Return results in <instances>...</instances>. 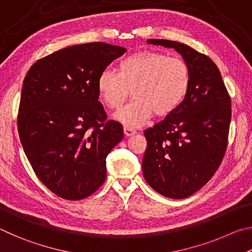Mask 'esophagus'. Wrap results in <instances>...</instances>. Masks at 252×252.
Segmentation results:
<instances>
[{"instance_id":"1","label":"esophagus","mask_w":252,"mask_h":252,"mask_svg":"<svg viewBox=\"0 0 252 252\" xmlns=\"http://www.w3.org/2000/svg\"><path fill=\"white\" fill-rule=\"evenodd\" d=\"M123 132H125L126 136H131V135L135 134V130L132 129V127H129V126L123 127Z\"/></svg>"}]
</instances>
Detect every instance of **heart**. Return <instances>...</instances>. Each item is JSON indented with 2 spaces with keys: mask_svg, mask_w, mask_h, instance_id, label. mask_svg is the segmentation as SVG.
<instances>
[{
  "mask_svg": "<svg viewBox=\"0 0 252 252\" xmlns=\"http://www.w3.org/2000/svg\"><path fill=\"white\" fill-rule=\"evenodd\" d=\"M191 82L190 67L180 58L156 51H140L119 63V73L104 70L96 88L102 102L110 109L121 108L132 91L133 100L114 118L126 126L143 125L157 117L173 113L186 99Z\"/></svg>",
  "mask_w": 252,
  "mask_h": 252,
  "instance_id": "b5f03b06",
  "label": "heart"
}]
</instances>
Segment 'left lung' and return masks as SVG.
Wrapping results in <instances>:
<instances>
[{"mask_svg": "<svg viewBox=\"0 0 252 252\" xmlns=\"http://www.w3.org/2000/svg\"><path fill=\"white\" fill-rule=\"evenodd\" d=\"M149 44L174 49L190 67L191 82L182 104L144 131L148 146L143 176L158 193L183 199L210 180L227 150L231 100L220 71L207 55L170 40Z\"/></svg>", "mask_w": 252, "mask_h": 252, "instance_id": "left-lung-1", "label": "left lung"}]
</instances>
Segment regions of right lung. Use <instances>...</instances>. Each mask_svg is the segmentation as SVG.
Returning a JSON list of instances; mask_svg holds the SVG:
<instances>
[{"label": "right lung", "mask_w": 252, "mask_h": 252, "mask_svg": "<svg viewBox=\"0 0 252 252\" xmlns=\"http://www.w3.org/2000/svg\"><path fill=\"white\" fill-rule=\"evenodd\" d=\"M126 52L103 42L72 45L36 61L23 81L18 114L21 143L34 172L59 197L80 200L106 177V156L123 139L106 120L96 82Z\"/></svg>", "instance_id": "1"}]
</instances>
